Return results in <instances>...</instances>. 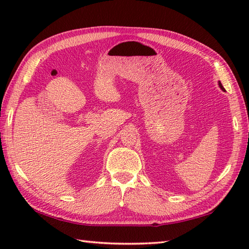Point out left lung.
<instances>
[{
	"label": "left lung",
	"mask_w": 249,
	"mask_h": 249,
	"mask_svg": "<svg viewBox=\"0 0 249 249\" xmlns=\"http://www.w3.org/2000/svg\"><path fill=\"white\" fill-rule=\"evenodd\" d=\"M219 87H220V88H221V89H224V87H223V84H221V83H220V82H219Z\"/></svg>",
	"instance_id": "obj_1"
}]
</instances>
